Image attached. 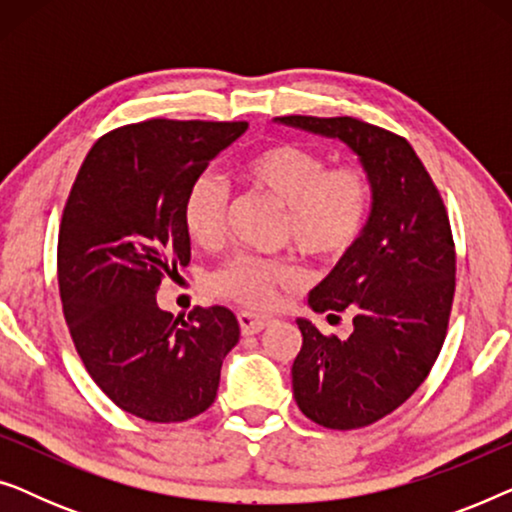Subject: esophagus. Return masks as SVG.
<instances>
[{
	"label": "esophagus",
	"mask_w": 512,
	"mask_h": 512,
	"mask_svg": "<svg viewBox=\"0 0 512 512\" xmlns=\"http://www.w3.org/2000/svg\"><path fill=\"white\" fill-rule=\"evenodd\" d=\"M237 321H240V331L244 335H254V333H261L263 328L270 324V317H263V314H254V312H240L237 314Z\"/></svg>",
	"instance_id": "obj_1"
}]
</instances>
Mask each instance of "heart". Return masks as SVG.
<instances>
[{"instance_id": "obj_1", "label": "heart", "mask_w": 512, "mask_h": 512, "mask_svg": "<svg viewBox=\"0 0 512 512\" xmlns=\"http://www.w3.org/2000/svg\"><path fill=\"white\" fill-rule=\"evenodd\" d=\"M240 177L254 191L286 209L282 242L317 263H333L352 251L373 207V181L361 165H335L298 144H270L251 153ZM228 191L219 179L200 177L188 188L184 228L202 249H216L226 235ZM303 272L291 258L233 256L212 277L216 296L251 310L275 303L279 291L296 289Z\"/></svg>"}]
</instances>
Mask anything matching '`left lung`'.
I'll return each mask as SVG.
<instances>
[{"label": "left lung", "instance_id": "1", "mask_svg": "<svg viewBox=\"0 0 512 512\" xmlns=\"http://www.w3.org/2000/svg\"><path fill=\"white\" fill-rule=\"evenodd\" d=\"M279 123L345 142L373 181V209L359 242L307 303L340 321L349 338L298 319L293 398L326 429H361L415 394L443 349L457 254L447 209L408 139L352 116H279Z\"/></svg>", "mask_w": 512, "mask_h": 512}]
</instances>
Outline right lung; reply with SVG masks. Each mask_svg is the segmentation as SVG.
<instances>
[{
	"label": "right lung",
	"instance_id": "add662e5",
	"mask_svg": "<svg viewBox=\"0 0 512 512\" xmlns=\"http://www.w3.org/2000/svg\"><path fill=\"white\" fill-rule=\"evenodd\" d=\"M244 121L146 118L93 144L58 235L62 312L88 375L146 422H186L214 403L221 363L240 340L228 307L160 310L165 275L191 263L188 188Z\"/></svg>",
	"mask_w": 512,
	"mask_h": 512
}]
</instances>
